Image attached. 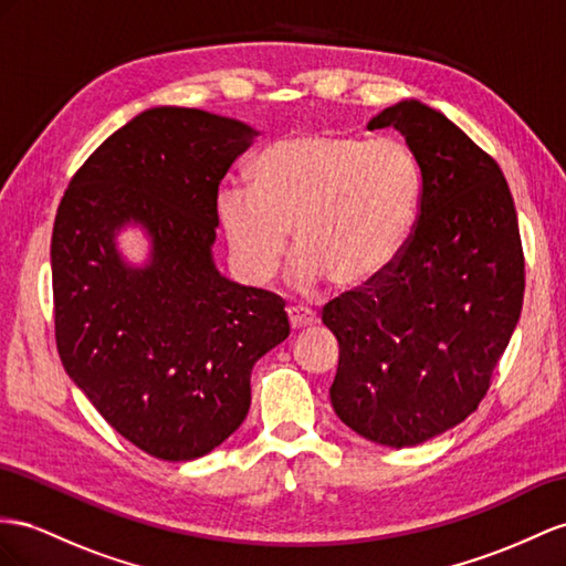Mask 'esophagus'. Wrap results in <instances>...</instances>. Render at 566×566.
I'll list each match as a JSON object with an SVG mask.
<instances>
[{
  "mask_svg": "<svg viewBox=\"0 0 566 566\" xmlns=\"http://www.w3.org/2000/svg\"><path fill=\"white\" fill-rule=\"evenodd\" d=\"M286 315H289V323H292V329H303L317 323V313L303 306H292L286 311Z\"/></svg>",
  "mask_w": 566,
  "mask_h": 566,
  "instance_id": "obj_1",
  "label": "esophagus"
}]
</instances>
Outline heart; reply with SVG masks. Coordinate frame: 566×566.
<instances>
[{
	"instance_id": "1",
	"label": "heart",
	"mask_w": 566,
	"mask_h": 566,
	"mask_svg": "<svg viewBox=\"0 0 566 566\" xmlns=\"http://www.w3.org/2000/svg\"><path fill=\"white\" fill-rule=\"evenodd\" d=\"M251 188L224 186L217 217L241 274L265 284L289 249L296 289L344 292L378 282L407 249L421 208V167L407 143L337 132L286 136L260 153Z\"/></svg>"
}]
</instances>
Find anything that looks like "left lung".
I'll return each instance as SVG.
<instances>
[{"label": "left lung", "instance_id": "obj_1", "mask_svg": "<svg viewBox=\"0 0 566 566\" xmlns=\"http://www.w3.org/2000/svg\"><path fill=\"white\" fill-rule=\"evenodd\" d=\"M421 167L416 229L397 263L329 301L339 342L332 409L360 438L416 447L459 426L485 397L524 303V251L495 159L418 99L382 109Z\"/></svg>", "mask_w": 566, "mask_h": 566}]
</instances>
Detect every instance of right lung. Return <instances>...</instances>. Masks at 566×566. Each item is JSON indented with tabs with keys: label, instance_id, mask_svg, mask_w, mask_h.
<instances>
[{
	"label": "right lung",
	"instance_id": "right-lung-1",
	"mask_svg": "<svg viewBox=\"0 0 566 566\" xmlns=\"http://www.w3.org/2000/svg\"><path fill=\"white\" fill-rule=\"evenodd\" d=\"M260 134L239 119L153 107L85 159L52 231L64 370L128 442L165 461L206 457L251 407V370L289 337L284 301L227 280L212 258L217 188ZM138 226L149 260L116 237Z\"/></svg>",
	"mask_w": 566,
	"mask_h": 566
}]
</instances>
